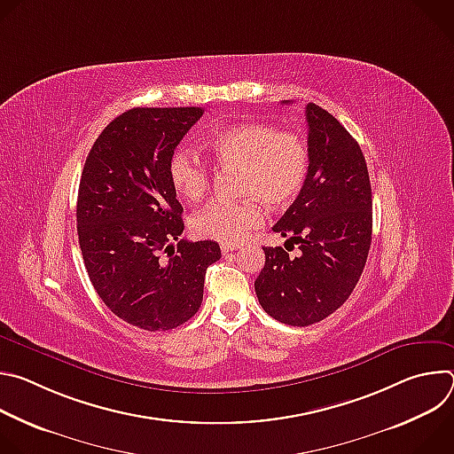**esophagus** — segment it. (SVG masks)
I'll return each instance as SVG.
<instances>
[{"instance_id": "34e87169", "label": "esophagus", "mask_w": 454, "mask_h": 454, "mask_svg": "<svg viewBox=\"0 0 454 454\" xmlns=\"http://www.w3.org/2000/svg\"><path fill=\"white\" fill-rule=\"evenodd\" d=\"M240 246L239 244H223L221 246V251L224 253V254H228V253H231V251H235V249H239Z\"/></svg>"}]
</instances>
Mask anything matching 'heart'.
Instances as JSON below:
<instances>
[{
    "instance_id": "heart-1",
    "label": "heart",
    "mask_w": 454,
    "mask_h": 454,
    "mask_svg": "<svg viewBox=\"0 0 454 454\" xmlns=\"http://www.w3.org/2000/svg\"><path fill=\"white\" fill-rule=\"evenodd\" d=\"M205 145L221 168L240 170L239 196L246 200L214 201L201 208L190 219L192 231L201 239L240 242L251 230L262 226L261 201L273 210L287 208L307 183L309 145L293 131L244 121L219 129ZM168 179L183 201L198 203L210 188V168L198 153L179 147L168 160Z\"/></svg>"
}]
</instances>
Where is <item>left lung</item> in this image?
<instances>
[{"label":"left lung","instance_id":"8db88e82","mask_svg":"<svg viewBox=\"0 0 454 454\" xmlns=\"http://www.w3.org/2000/svg\"><path fill=\"white\" fill-rule=\"evenodd\" d=\"M305 118L309 177L273 226L289 244H298L300 253L289 256L280 246L264 247L266 264L254 280L262 309L293 327L325 319L348 300L372 242V186L359 144L312 102Z\"/></svg>","mask_w":454,"mask_h":454}]
</instances>
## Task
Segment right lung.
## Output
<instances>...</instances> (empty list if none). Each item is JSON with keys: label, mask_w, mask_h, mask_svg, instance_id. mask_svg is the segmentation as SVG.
Wrapping results in <instances>:
<instances>
[{"label": "right lung", "mask_w": 454, "mask_h": 454, "mask_svg": "<svg viewBox=\"0 0 454 454\" xmlns=\"http://www.w3.org/2000/svg\"><path fill=\"white\" fill-rule=\"evenodd\" d=\"M203 107H133L93 144L81 177L77 233L90 280L120 319L170 331L196 314L215 240L190 242L168 160ZM176 246H173V240ZM168 256H164V253Z\"/></svg>", "instance_id": "add662e5"}]
</instances>
